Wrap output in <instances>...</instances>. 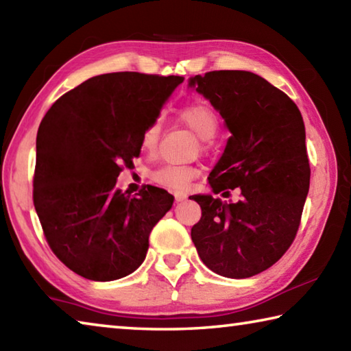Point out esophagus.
Instances as JSON below:
<instances>
[{
  "mask_svg": "<svg viewBox=\"0 0 351 351\" xmlns=\"http://www.w3.org/2000/svg\"><path fill=\"white\" fill-rule=\"evenodd\" d=\"M187 198V195L186 193H182V192H175V201L176 203H181V201H184Z\"/></svg>",
  "mask_w": 351,
  "mask_h": 351,
  "instance_id": "1",
  "label": "esophagus"
}]
</instances>
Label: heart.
<instances>
[{
  "label": "heart",
  "instance_id": "b5f03b06",
  "mask_svg": "<svg viewBox=\"0 0 351 351\" xmlns=\"http://www.w3.org/2000/svg\"><path fill=\"white\" fill-rule=\"evenodd\" d=\"M178 117L189 127L192 132L198 136L199 139L209 141L217 134L219 127V119L215 110L207 104H190L178 112ZM161 121L156 119L148 125L141 138L142 150L153 152L158 145L159 136H161ZM197 169L190 167V165H173L167 164L153 171V180L158 184L169 189H184L187 184L197 176Z\"/></svg>",
  "mask_w": 351,
  "mask_h": 351
}]
</instances>
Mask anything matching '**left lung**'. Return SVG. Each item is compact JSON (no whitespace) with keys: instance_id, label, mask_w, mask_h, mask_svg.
<instances>
[{"instance_id":"8db88e82","label":"left lung","mask_w":351,"mask_h":351,"mask_svg":"<svg viewBox=\"0 0 351 351\" xmlns=\"http://www.w3.org/2000/svg\"><path fill=\"white\" fill-rule=\"evenodd\" d=\"M230 132L209 175L213 193L239 189L226 203L193 195L201 219L192 241L210 271L246 278L271 268L294 241L310 190L304 119L297 105L249 71H212L189 79Z\"/></svg>"}]
</instances>
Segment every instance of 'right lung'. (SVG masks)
Returning a JSON list of instances; mask_svg holds the SVG:
<instances>
[{
  "instance_id": "add662e5",
  "label": "right lung",
  "mask_w": 351,
  "mask_h": 351,
  "mask_svg": "<svg viewBox=\"0 0 351 351\" xmlns=\"http://www.w3.org/2000/svg\"><path fill=\"white\" fill-rule=\"evenodd\" d=\"M184 82L180 75H96L56 100L37 133L34 206L47 245L75 274L111 282L145 260L148 235L173 206L167 190L116 187L144 130Z\"/></svg>"
}]
</instances>
